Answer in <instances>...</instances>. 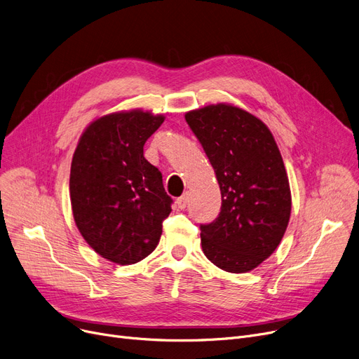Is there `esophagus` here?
I'll return each mask as SVG.
<instances>
[{"mask_svg":"<svg viewBox=\"0 0 359 359\" xmlns=\"http://www.w3.org/2000/svg\"><path fill=\"white\" fill-rule=\"evenodd\" d=\"M187 203H189V194H187V192L176 199V205H177V208H180V210H184Z\"/></svg>","mask_w":359,"mask_h":359,"instance_id":"obj_1","label":"esophagus"}]
</instances>
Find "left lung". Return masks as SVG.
Masks as SVG:
<instances>
[{
    "instance_id": "8db88e82",
    "label": "left lung",
    "mask_w": 359,
    "mask_h": 359,
    "mask_svg": "<svg viewBox=\"0 0 359 359\" xmlns=\"http://www.w3.org/2000/svg\"><path fill=\"white\" fill-rule=\"evenodd\" d=\"M208 156L221 191L218 218L201 225L205 256L231 273L257 268L279 246L291 189L269 128L237 106L210 104L184 115Z\"/></svg>"
}]
</instances>
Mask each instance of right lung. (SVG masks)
Wrapping results in <instances>:
<instances>
[{"instance_id":"1","label":"right lung","mask_w":359,"mask_h":359,"mask_svg":"<svg viewBox=\"0 0 359 359\" xmlns=\"http://www.w3.org/2000/svg\"><path fill=\"white\" fill-rule=\"evenodd\" d=\"M164 115L141 109L93 121L74 151L69 196L75 225L102 257L132 265L160 241L172 198L160 170L144 157V144Z\"/></svg>"}]
</instances>
